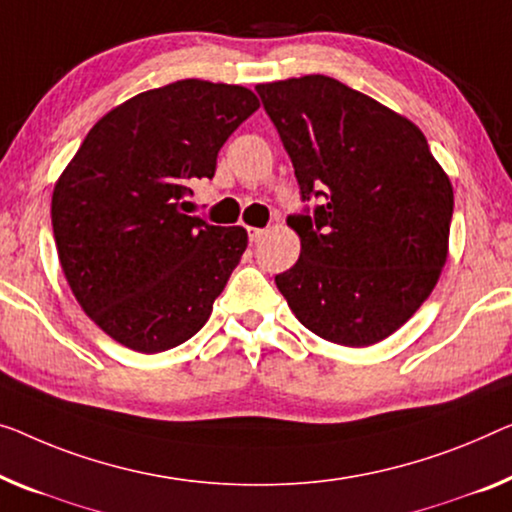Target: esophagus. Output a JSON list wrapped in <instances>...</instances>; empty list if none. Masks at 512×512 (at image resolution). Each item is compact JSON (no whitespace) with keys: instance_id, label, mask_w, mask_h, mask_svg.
Masks as SVG:
<instances>
[{"instance_id":"esophagus-1","label":"esophagus","mask_w":512,"mask_h":512,"mask_svg":"<svg viewBox=\"0 0 512 512\" xmlns=\"http://www.w3.org/2000/svg\"><path fill=\"white\" fill-rule=\"evenodd\" d=\"M248 236H250V241L257 243V241L264 239L266 230H262V227H248Z\"/></svg>"}]
</instances>
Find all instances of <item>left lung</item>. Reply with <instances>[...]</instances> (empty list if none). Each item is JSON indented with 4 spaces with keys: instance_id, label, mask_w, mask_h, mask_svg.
Segmentation results:
<instances>
[{
    "instance_id": "obj_1",
    "label": "left lung",
    "mask_w": 512,
    "mask_h": 512,
    "mask_svg": "<svg viewBox=\"0 0 512 512\" xmlns=\"http://www.w3.org/2000/svg\"><path fill=\"white\" fill-rule=\"evenodd\" d=\"M312 216L276 285L319 338L370 347L407 324L448 257L453 186L414 121L329 75L257 85Z\"/></svg>"
}]
</instances>
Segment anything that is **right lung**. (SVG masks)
I'll return each mask as SVG.
<instances>
[{
	"label": "right lung",
	"instance_id": "add662e5",
	"mask_svg": "<svg viewBox=\"0 0 512 512\" xmlns=\"http://www.w3.org/2000/svg\"><path fill=\"white\" fill-rule=\"evenodd\" d=\"M259 108L253 91L177 80L94 124L52 190V232L68 287L119 345L158 354L211 317L248 246L243 227L188 216V183Z\"/></svg>",
	"mask_w": 512,
	"mask_h": 512
}]
</instances>
